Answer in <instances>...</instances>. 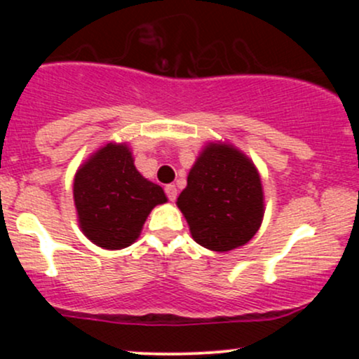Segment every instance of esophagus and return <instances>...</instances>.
Instances as JSON below:
<instances>
[{"instance_id": "34e87169", "label": "esophagus", "mask_w": 359, "mask_h": 359, "mask_svg": "<svg viewBox=\"0 0 359 359\" xmlns=\"http://www.w3.org/2000/svg\"><path fill=\"white\" fill-rule=\"evenodd\" d=\"M165 194H167L168 201H172V203H174V201L177 199V187H175V185H172V184L165 185Z\"/></svg>"}]
</instances>
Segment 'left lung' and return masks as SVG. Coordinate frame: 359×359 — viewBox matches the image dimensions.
<instances>
[{
  "label": "left lung",
  "instance_id": "obj_1",
  "mask_svg": "<svg viewBox=\"0 0 359 359\" xmlns=\"http://www.w3.org/2000/svg\"><path fill=\"white\" fill-rule=\"evenodd\" d=\"M177 205L201 246L234 250L248 243L262 224V180L236 148L209 143L189 172Z\"/></svg>",
  "mask_w": 359,
  "mask_h": 359
}]
</instances>
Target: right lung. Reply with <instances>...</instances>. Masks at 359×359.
Returning <instances> with one entry per match:
<instances>
[{"label": "right lung", "mask_w": 359, "mask_h": 359, "mask_svg": "<svg viewBox=\"0 0 359 359\" xmlns=\"http://www.w3.org/2000/svg\"><path fill=\"white\" fill-rule=\"evenodd\" d=\"M74 201L86 236L101 248L121 250L137 240L148 214L167 197L135 168L126 145L108 143L77 170Z\"/></svg>", "instance_id": "right-lung-1"}]
</instances>
